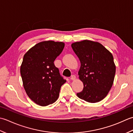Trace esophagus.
<instances>
[{
	"label": "esophagus",
	"instance_id": "esophagus-1",
	"mask_svg": "<svg viewBox=\"0 0 133 133\" xmlns=\"http://www.w3.org/2000/svg\"><path fill=\"white\" fill-rule=\"evenodd\" d=\"M70 80H75V78H76V76L74 75H73L71 76V77H70Z\"/></svg>",
	"mask_w": 133,
	"mask_h": 133
}]
</instances>
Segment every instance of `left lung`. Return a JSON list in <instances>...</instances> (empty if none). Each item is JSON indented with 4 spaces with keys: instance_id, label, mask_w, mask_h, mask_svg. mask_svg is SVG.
<instances>
[{
    "instance_id": "1",
    "label": "left lung",
    "mask_w": 133,
    "mask_h": 133,
    "mask_svg": "<svg viewBox=\"0 0 133 133\" xmlns=\"http://www.w3.org/2000/svg\"><path fill=\"white\" fill-rule=\"evenodd\" d=\"M71 46L80 59L78 74L84 84L77 96L89 103L101 101L114 80L116 67L112 54L100 43L88 40L74 43Z\"/></svg>"
}]
</instances>
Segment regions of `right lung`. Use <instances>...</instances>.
<instances>
[{
    "instance_id": "add662e5",
    "label": "right lung",
    "mask_w": 133,
    "mask_h": 133,
    "mask_svg": "<svg viewBox=\"0 0 133 133\" xmlns=\"http://www.w3.org/2000/svg\"><path fill=\"white\" fill-rule=\"evenodd\" d=\"M64 46L61 42H41L24 55L21 66L24 88L31 101L41 106L55 102L66 82L54 63Z\"/></svg>"
}]
</instances>
